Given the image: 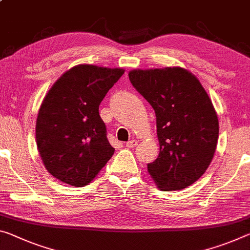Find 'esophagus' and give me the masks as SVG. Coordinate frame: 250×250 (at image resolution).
I'll use <instances>...</instances> for the list:
<instances>
[{"instance_id":"1","label":"esophagus","mask_w":250,"mask_h":250,"mask_svg":"<svg viewBox=\"0 0 250 250\" xmlns=\"http://www.w3.org/2000/svg\"><path fill=\"white\" fill-rule=\"evenodd\" d=\"M138 145V141L137 140H130V141H128L126 142V146H128V148H134V146H136Z\"/></svg>"}]
</instances>
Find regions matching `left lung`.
<instances>
[{
	"label": "left lung",
	"mask_w": 250,
	"mask_h": 250,
	"mask_svg": "<svg viewBox=\"0 0 250 250\" xmlns=\"http://www.w3.org/2000/svg\"><path fill=\"white\" fill-rule=\"evenodd\" d=\"M130 82L156 112L159 156L148 171L165 191L180 190L204 175L216 151L219 124L210 98L182 68L133 70Z\"/></svg>",
	"instance_id": "8db88e82"
}]
</instances>
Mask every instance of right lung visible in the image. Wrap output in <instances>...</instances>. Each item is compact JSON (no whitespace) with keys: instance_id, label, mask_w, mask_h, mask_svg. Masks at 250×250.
Masks as SVG:
<instances>
[{"instance_id":"add662e5","label":"right lung","mask_w":250,"mask_h":250,"mask_svg":"<svg viewBox=\"0 0 250 250\" xmlns=\"http://www.w3.org/2000/svg\"><path fill=\"white\" fill-rule=\"evenodd\" d=\"M125 71L82 64L54 83L37 119L38 149L51 175L73 187L88 185L114 153L99 105Z\"/></svg>"}]
</instances>
